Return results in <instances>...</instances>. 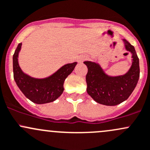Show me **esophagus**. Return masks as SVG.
Wrapping results in <instances>:
<instances>
[{"instance_id":"obj_1","label":"esophagus","mask_w":150,"mask_h":150,"mask_svg":"<svg viewBox=\"0 0 150 150\" xmlns=\"http://www.w3.org/2000/svg\"><path fill=\"white\" fill-rule=\"evenodd\" d=\"M86 59V56L84 55H80L79 57L78 58H77V61H78L79 63H82L83 61H85Z\"/></svg>"}]
</instances>
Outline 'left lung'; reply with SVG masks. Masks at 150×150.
<instances>
[{"instance_id": "8db88e82", "label": "left lung", "mask_w": 150, "mask_h": 150, "mask_svg": "<svg viewBox=\"0 0 150 150\" xmlns=\"http://www.w3.org/2000/svg\"><path fill=\"white\" fill-rule=\"evenodd\" d=\"M125 48L132 53V64L123 75H108L98 63L84 61L87 66L86 76L88 95L97 103L114 106L127 100L135 89L139 78V61L134 47L123 39Z\"/></svg>"}]
</instances>
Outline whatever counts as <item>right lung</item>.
Wrapping results in <instances>:
<instances>
[{
	"label": "right lung",
	"instance_id": "1",
	"mask_svg": "<svg viewBox=\"0 0 150 150\" xmlns=\"http://www.w3.org/2000/svg\"><path fill=\"white\" fill-rule=\"evenodd\" d=\"M21 48V43H19L13 55V79L16 85L26 98L36 104L55 101L64 92L65 79L71 74L77 63L64 65L46 78H34L24 73L20 68L18 58Z\"/></svg>",
	"mask_w": 150,
	"mask_h": 150
}]
</instances>
